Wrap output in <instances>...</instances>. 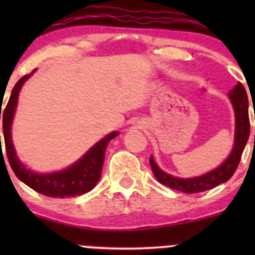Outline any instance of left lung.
I'll return each mask as SVG.
<instances>
[{"mask_svg": "<svg viewBox=\"0 0 255 255\" xmlns=\"http://www.w3.org/2000/svg\"><path fill=\"white\" fill-rule=\"evenodd\" d=\"M228 96L232 101L236 113V139L232 153L228 156L227 160L222 165L218 166L217 169L202 176L192 177V179H179V177L169 175V174L161 171L155 164L154 159L150 156L149 163H150L151 170H153L154 175H155L156 180L160 184L166 185V186L177 190V191L185 192V194H196V192H202L213 189L215 186L228 181L232 177L235 171L237 170L242 153H243L247 140L249 138L251 123H249L248 113V96H247L246 89L243 87V85L241 82L236 85L228 92Z\"/></svg>", "mask_w": 255, "mask_h": 255, "instance_id": "1", "label": "left lung"}]
</instances>
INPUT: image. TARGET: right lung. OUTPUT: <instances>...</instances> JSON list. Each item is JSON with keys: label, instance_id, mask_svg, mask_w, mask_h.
Here are the masks:
<instances>
[{"label": "right lung", "instance_id": "obj_1", "mask_svg": "<svg viewBox=\"0 0 255 255\" xmlns=\"http://www.w3.org/2000/svg\"><path fill=\"white\" fill-rule=\"evenodd\" d=\"M32 74L33 71L19 79V81L12 90L11 97H9L6 107L3 109V111H0V120L2 117V126H3L4 146H6V154L9 165L20 181L28 185L30 189L35 190L37 192L45 195V196L64 199V197H73L76 195L89 192L90 190L94 189L95 185L101 177L102 165H104L105 160V150H106L110 140L117 137L118 133L113 132L106 138L100 140L80 160L63 171L53 174H35L30 171L29 169H25L24 164L20 163L16 155V151H14L11 137V125L14 111H16L18 94H19L20 87ZM0 110H2V106Z\"/></svg>", "mask_w": 255, "mask_h": 255}]
</instances>
